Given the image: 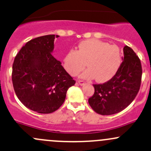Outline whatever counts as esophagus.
Masks as SVG:
<instances>
[{
  "label": "esophagus",
  "mask_w": 151,
  "mask_h": 151,
  "mask_svg": "<svg viewBox=\"0 0 151 151\" xmlns=\"http://www.w3.org/2000/svg\"><path fill=\"white\" fill-rule=\"evenodd\" d=\"M79 83V85H84L85 84V81H83V80H78V82H77Z\"/></svg>",
  "instance_id": "esophagus-1"
}]
</instances>
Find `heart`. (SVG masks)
<instances>
[{"mask_svg":"<svg viewBox=\"0 0 151 151\" xmlns=\"http://www.w3.org/2000/svg\"><path fill=\"white\" fill-rule=\"evenodd\" d=\"M119 47L99 40L82 41L77 50H70L63 57V67L71 76H77L85 69L82 78L94 79L98 82H106L112 78L122 63Z\"/></svg>","mask_w":151,"mask_h":151,"instance_id":"heart-1","label":"heart"}]
</instances>
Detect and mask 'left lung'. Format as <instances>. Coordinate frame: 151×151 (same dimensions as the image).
I'll use <instances>...</instances> for the list:
<instances>
[{
  "label": "left lung",
  "instance_id": "1",
  "mask_svg": "<svg viewBox=\"0 0 151 151\" xmlns=\"http://www.w3.org/2000/svg\"><path fill=\"white\" fill-rule=\"evenodd\" d=\"M115 75L103 84H94V94L88 99L90 107L101 115L119 113L135 98L140 88L142 66L139 57L127 45Z\"/></svg>",
  "mask_w": 151,
  "mask_h": 151
}]
</instances>
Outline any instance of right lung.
I'll return each instance as SVG.
<instances>
[{
	"instance_id": "1",
	"label": "right lung",
	"mask_w": 151,
	"mask_h": 151,
	"mask_svg": "<svg viewBox=\"0 0 151 151\" xmlns=\"http://www.w3.org/2000/svg\"><path fill=\"white\" fill-rule=\"evenodd\" d=\"M55 35L28 41L14 58L12 82L19 101L27 109L50 114L63 104L66 92L76 81L52 54Z\"/></svg>"
}]
</instances>
